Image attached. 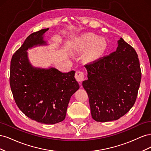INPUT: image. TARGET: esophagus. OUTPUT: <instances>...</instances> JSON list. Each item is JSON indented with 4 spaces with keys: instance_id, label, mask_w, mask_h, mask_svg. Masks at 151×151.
Returning a JSON list of instances; mask_svg holds the SVG:
<instances>
[{
    "instance_id": "esophagus-1",
    "label": "esophagus",
    "mask_w": 151,
    "mask_h": 151,
    "mask_svg": "<svg viewBox=\"0 0 151 151\" xmlns=\"http://www.w3.org/2000/svg\"><path fill=\"white\" fill-rule=\"evenodd\" d=\"M85 74L83 72L77 71L75 74V78L78 82H82L84 79Z\"/></svg>"
}]
</instances>
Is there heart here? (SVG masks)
Listing matches in <instances>:
<instances>
[{
  "label": "heart",
  "mask_w": 151,
  "mask_h": 151,
  "mask_svg": "<svg viewBox=\"0 0 151 151\" xmlns=\"http://www.w3.org/2000/svg\"><path fill=\"white\" fill-rule=\"evenodd\" d=\"M75 46L81 50H86L91 48L87 54V57L92 59L103 53L106 48V42L103 38H99L94 34L87 33L76 40Z\"/></svg>",
  "instance_id": "b5f03b06"
}]
</instances>
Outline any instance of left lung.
I'll return each instance as SVG.
<instances>
[{
	"instance_id": "obj_1",
	"label": "left lung",
	"mask_w": 151,
	"mask_h": 151,
	"mask_svg": "<svg viewBox=\"0 0 151 151\" xmlns=\"http://www.w3.org/2000/svg\"><path fill=\"white\" fill-rule=\"evenodd\" d=\"M115 52L85 65L91 116L96 122L119 119L134 106L141 81L140 63L134 48L122 38Z\"/></svg>"
}]
</instances>
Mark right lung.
Instances as JSON below:
<instances>
[{
    "label": "right lung",
    "mask_w": 151,
    "mask_h": 151,
    "mask_svg": "<svg viewBox=\"0 0 151 151\" xmlns=\"http://www.w3.org/2000/svg\"><path fill=\"white\" fill-rule=\"evenodd\" d=\"M48 29L31 34L13 55L9 81L20 110L31 120L52 125L65 119L70 99L79 85L74 70L63 73L53 67H33L29 63L27 50L37 45H46L43 35Z\"/></svg>",
    "instance_id": "right-lung-1"
}]
</instances>
